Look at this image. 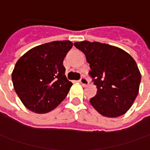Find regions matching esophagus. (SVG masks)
<instances>
[{
  "label": "esophagus",
  "instance_id": "esophagus-1",
  "mask_svg": "<svg viewBox=\"0 0 150 150\" xmlns=\"http://www.w3.org/2000/svg\"><path fill=\"white\" fill-rule=\"evenodd\" d=\"M80 83L83 85H87L89 84V80H87L86 78H85V77H82L80 80Z\"/></svg>",
  "mask_w": 150,
  "mask_h": 150
}]
</instances>
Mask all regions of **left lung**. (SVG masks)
<instances>
[{
  "mask_svg": "<svg viewBox=\"0 0 150 150\" xmlns=\"http://www.w3.org/2000/svg\"><path fill=\"white\" fill-rule=\"evenodd\" d=\"M90 64L97 93L90 100L101 115L116 118L130 109L139 94L141 75L135 60L116 46L84 40L74 43Z\"/></svg>",
  "mask_w": 150,
  "mask_h": 150,
  "instance_id": "left-lung-1",
  "label": "left lung"
}]
</instances>
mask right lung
Returning <instances> with one entry per match:
<instances>
[{
	"instance_id": "1",
	"label": "right lung",
	"mask_w": 150,
	"mask_h": 150,
	"mask_svg": "<svg viewBox=\"0 0 150 150\" xmlns=\"http://www.w3.org/2000/svg\"><path fill=\"white\" fill-rule=\"evenodd\" d=\"M72 46L70 40L52 41L30 49L17 60L12 83L29 110L45 114L65 100L72 83L66 79L63 60Z\"/></svg>"
}]
</instances>
